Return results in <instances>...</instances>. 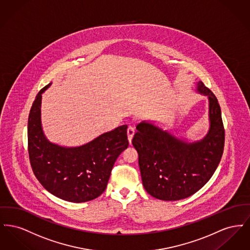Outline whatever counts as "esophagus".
<instances>
[{
    "label": "esophagus",
    "instance_id": "34e87169",
    "mask_svg": "<svg viewBox=\"0 0 250 250\" xmlns=\"http://www.w3.org/2000/svg\"><path fill=\"white\" fill-rule=\"evenodd\" d=\"M134 134H135L134 128H133V127H128V128H127V139H128L129 144H131L132 139H133V137H134Z\"/></svg>",
    "mask_w": 250,
    "mask_h": 250
}]
</instances>
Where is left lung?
I'll use <instances>...</instances> for the list:
<instances>
[{
  "label": "left lung",
  "instance_id": "obj_1",
  "mask_svg": "<svg viewBox=\"0 0 250 250\" xmlns=\"http://www.w3.org/2000/svg\"><path fill=\"white\" fill-rule=\"evenodd\" d=\"M196 92L207 96L209 130L202 140L188 142L152 121L137 126L132 144L139 154L143 185L162 201L186 199L200 190L213 176L224 149L225 131L215 95L199 82Z\"/></svg>",
  "mask_w": 250,
  "mask_h": 250
}]
</instances>
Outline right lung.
I'll list each match as a JSON object with an SVG mask.
<instances>
[{
  "instance_id": "obj_1",
  "label": "right lung",
  "mask_w": 250,
  "mask_h": 250,
  "mask_svg": "<svg viewBox=\"0 0 250 250\" xmlns=\"http://www.w3.org/2000/svg\"><path fill=\"white\" fill-rule=\"evenodd\" d=\"M36 95L28 119V151L37 180L55 197L70 202H85L99 197L107 188L112 167L128 147L127 125L103 133L81 146L51 143L41 123L42 94Z\"/></svg>"
}]
</instances>
